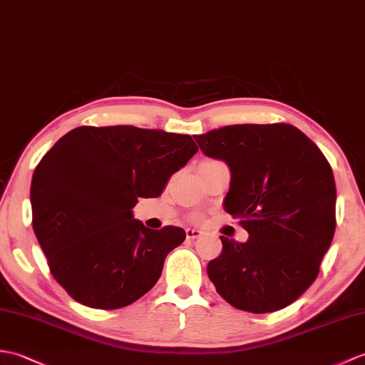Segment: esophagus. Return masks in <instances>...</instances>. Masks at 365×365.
I'll return each mask as SVG.
<instances>
[{
    "instance_id": "obj_1",
    "label": "esophagus",
    "mask_w": 365,
    "mask_h": 365,
    "mask_svg": "<svg viewBox=\"0 0 365 365\" xmlns=\"http://www.w3.org/2000/svg\"><path fill=\"white\" fill-rule=\"evenodd\" d=\"M202 236V232L200 230H196V228H186V238L188 240H197Z\"/></svg>"
}]
</instances>
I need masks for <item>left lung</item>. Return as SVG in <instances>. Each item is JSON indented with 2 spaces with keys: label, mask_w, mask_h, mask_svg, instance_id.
I'll use <instances>...</instances> for the list:
<instances>
[{
  "label": "left lung",
  "mask_w": 365,
  "mask_h": 365,
  "mask_svg": "<svg viewBox=\"0 0 365 365\" xmlns=\"http://www.w3.org/2000/svg\"><path fill=\"white\" fill-rule=\"evenodd\" d=\"M207 157L230 168L228 215L249 240L221 236L207 274L232 307L264 314L286 308L314 282L336 228L328 160L291 124H235L194 135Z\"/></svg>",
  "instance_id": "obj_1"
}]
</instances>
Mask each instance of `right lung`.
Wrapping results in <instances>:
<instances>
[{
    "mask_svg": "<svg viewBox=\"0 0 365 365\" xmlns=\"http://www.w3.org/2000/svg\"><path fill=\"white\" fill-rule=\"evenodd\" d=\"M190 135L135 125L76 127L51 148L31 182L32 227L51 274L71 297L118 309L158 282L186 233L133 219L138 197H158L196 154Z\"/></svg>",
    "mask_w": 365,
    "mask_h": 365,
    "instance_id": "obj_1",
    "label": "right lung"
}]
</instances>
